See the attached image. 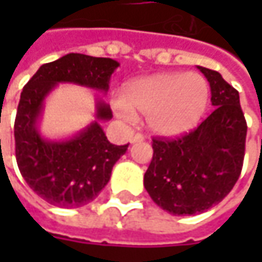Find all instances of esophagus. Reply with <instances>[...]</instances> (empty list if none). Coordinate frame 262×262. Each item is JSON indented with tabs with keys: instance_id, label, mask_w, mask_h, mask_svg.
I'll return each instance as SVG.
<instances>
[{
	"instance_id": "34e87169",
	"label": "esophagus",
	"mask_w": 262,
	"mask_h": 262,
	"mask_svg": "<svg viewBox=\"0 0 262 262\" xmlns=\"http://www.w3.org/2000/svg\"><path fill=\"white\" fill-rule=\"evenodd\" d=\"M138 141H144V137L141 134H136V136L131 137V143H138Z\"/></svg>"
}]
</instances>
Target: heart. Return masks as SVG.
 Masks as SVG:
<instances>
[{
    "mask_svg": "<svg viewBox=\"0 0 262 262\" xmlns=\"http://www.w3.org/2000/svg\"><path fill=\"white\" fill-rule=\"evenodd\" d=\"M210 100L206 78L195 73H159L136 78L114 102L116 115L133 121L146 115V124L157 136L175 137L192 129L204 116Z\"/></svg>",
    "mask_w": 262,
    "mask_h": 262,
    "instance_id": "1",
    "label": "heart"
}]
</instances>
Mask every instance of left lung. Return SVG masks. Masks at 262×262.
Masks as SVG:
<instances>
[{
  "label": "left lung",
  "instance_id": "left-lung-1",
  "mask_svg": "<svg viewBox=\"0 0 262 262\" xmlns=\"http://www.w3.org/2000/svg\"><path fill=\"white\" fill-rule=\"evenodd\" d=\"M211 89L213 114L194 131L176 138L155 137L144 188L173 216L203 213L219 204L239 179L247 121L236 89L217 71L198 67Z\"/></svg>",
  "mask_w": 262,
  "mask_h": 262
}]
</instances>
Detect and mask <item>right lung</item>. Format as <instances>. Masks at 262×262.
Here are the masks:
<instances>
[{"mask_svg": "<svg viewBox=\"0 0 262 262\" xmlns=\"http://www.w3.org/2000/svg\"><path fill=\"white\" fill-rule=\"evenodd\" d=\"M118 67L119 62L111 58L68 54L43 64L23 87L14 122L17 166L27 185L52 206L76 208L93 201L128 144L109 143L97 121L70 140L48 141L36 126L43 100L58 83L106 92ZM96 118L111 119V107L97 102Z\"/></svg>", "mask_w": 262, "mask_h": 262, "instance_id": "obj_1", "label": "right lung"}]
</instances>
